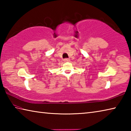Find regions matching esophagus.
I'll list each match as a JSON object with an SVG mask.
<instances>
[{"label": "esophagus", "mask_w": 131, "mask_h": 131, "mask_svg": "<svg viewBox=\"0 0 131 131\" xmlns=\"http://www.w3.org/2000/svg\"><path fill=\"white\" fill-rule=\"evenodd\" d=\"M69 61H70V59L68 58H65V59H64V60H63L64 62H69Z\"/></svg>", "instance_id": "obj_1"}]
</instances>
